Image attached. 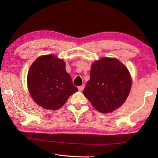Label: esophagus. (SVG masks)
Wrapping results in <instances>:
<instances>
[{"instance_id":"34e87169","label":"esophagus","mask_w":158,"mask_h":158,"mask_svg":"<svg viewBox=\"0 0 158 158\" xmlns=\"http://www.w3.org/2000/svg\"><path fill=\"white\" fill-rule=\"evenodd\" d=\"M84 87H85L84 85H80V86H79V87H78V89H79V91H82V90H84Z\"/></svg>"}]
</instances>
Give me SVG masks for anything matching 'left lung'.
<instances>
[{
  "mask_svg": "<svg viewBox=\"0 0 158 158\" xmlns=\"http://www.w3.org/2000/svg\"><path fill=\"white\" fill-rule=\"evenodd\" d=\"M90 77L83 93L96 110L111 113L125 103L132 87V77L119 60L102 57L95 60Z\"/></svg>",
  "mask_w": 158,
  "mask_h": 158,
  "instance_id": "8db88e82",
  "label": "left lung"
}]
</instances>
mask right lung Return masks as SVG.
<instances>
[{
  "label": "right lung",
  "mask_w": 158,
  "mask_h": 158,
  "mask_svg": "<svg viewBox=\"0 0 158 158\" xmlns=\"http://www.w3.org/2000/svg\"><path fill=\"white\" fill-rule=\"evenodd\" d=\"M29 93L37 105L56 111L78 91L65 69V63L53 54L39 56L32 63L27 75Z\"/></svg>",
  "instance_id": "1"
}]
</instances>
